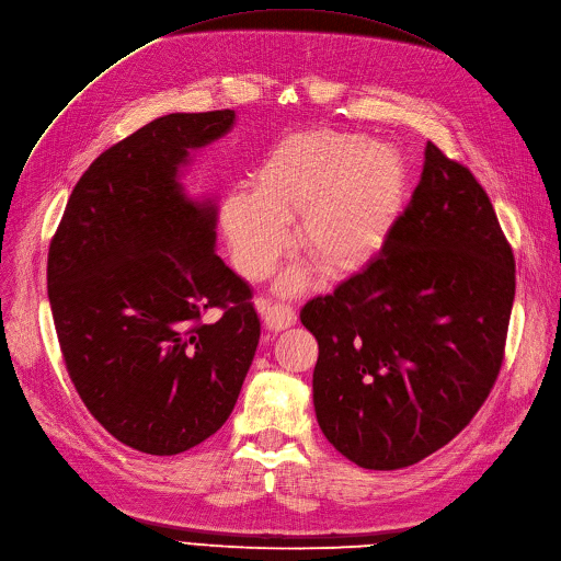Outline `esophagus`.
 I'll use <instances>...</instances> for the list:
<instances>
[{
	"mask_svg": "<svg viewBox=\"0 0 561 561\" xmlns=\"http://www.w3.org/2000/svg\"><path fill=\"white\" fill-rule=\"evenodd\" d=\"M256 309L263 316V325L273 332L286 330L296 323V311L288 305H273L267 300H256Z\"/></svg>",
	"mask_w": 561,
	"mask_h": 561,
	"instance_id": "esophagus-1",
	"label": "esophagus"
}]
</instances>
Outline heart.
<instances>
[{
	"mask_svg": "<svg viewBox=\"0 0 561 561\" xmlns=\"http://www.w3.org/2000/svg\"><path fill=\"white\" fill-rule=\"evenodd\" d=\"M405 187L394 146L330 128L302 130L273 146L254 172V190L233 187L220 225L238 271L263 277L290 245L288 220L300 215V245L334 275L355 273L387 242ZM307 267L284 273L279 288L305 286Z\"/></svg>",
	"mask_w": 561,
	"mask_h": 561,
	"instance_id": "1",
	"label": "heart"
}]
</instances>
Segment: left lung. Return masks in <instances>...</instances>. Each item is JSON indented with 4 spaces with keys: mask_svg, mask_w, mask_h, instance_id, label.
<instances>
[{
    "mask_svg": "<svg viewBox=\"0 0 561 561\" xmlns=\"http://www.w3.org/2000/svg\"><path fill=\"white\" fill-rule=\"evenodd\" d=\"M514 296L489 194L428 141L380 254L300 311L319 341L313 408L334 449L399 470L454 440L500 374Z\"/></svg>",
    "mask_w": 561,
    "mask_h": 561,
    "instance_id": "obj_1",
    "label": "left lung"
}]
</instances>
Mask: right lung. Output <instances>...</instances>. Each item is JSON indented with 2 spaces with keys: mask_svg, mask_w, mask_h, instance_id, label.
Masks as SVG:
<instances>
[{
  "mask_svg": "<svg viewBox=\"0 0 561 561\" xmlns=\"http://www.w3.org/2000/svg\"><path fill=\"white\" fill-rule=\"evenodd\" d=\"M233 110L167 114L95 158L47 254V296L68 376L118 443L174 456L238 401L261 323L252 290L215 254V197L181 176ZM213 306L224 319L204 324Z\"/></svg>",
  "mask_w": 561,
  "mask_h": 561,
  "instance_id": "right-lung-1",
  "label": "right lung"
}]
</instances>
